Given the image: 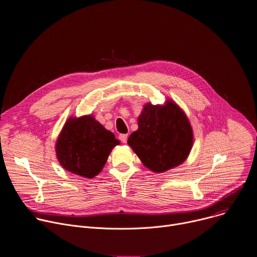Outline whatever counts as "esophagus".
<instances>
[{
    "label": "esophagus",
    "mask_w": 257,
    "mask_h": 257,
    "mask_svg": "<svg viewBox=\"0 0 257 257\" xmlns=\"http://www.w3.org/2000/svg\"><path fill=\"white\" fill-rule=\"evenodd\" d=\"M118 139L123 144H126L127 143V139H128V134H119Z\"/></svg>",
    "instance_id": "34e87169"
}]
</instances>
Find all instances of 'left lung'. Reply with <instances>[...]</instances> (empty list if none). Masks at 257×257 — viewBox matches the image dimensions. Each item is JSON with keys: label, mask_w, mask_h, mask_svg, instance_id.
<instances>
[{"label": "left lung", "mask_w": 257, "mask_h": 257, "mask_svg": "<svg viewBox=\"0 0 257 257\" xmlns=\"http://www.w3.org/2000/svg\"><path fill=\"white\" fill-rule=\"evenodd\" d=\"M128 145L146 167L164 173L182 164L193 145V132L185 112L174 101L165 105L147 103L138 119Z\"/></svg>", "instance_id": "8db88e82"}]
</instances>
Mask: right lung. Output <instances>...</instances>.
<instances>
[{"label":"right lung","instance_id":"obj_1","mask_svg":"<svg viewBox=\"0 0 257 257\" xmlns=\"http://www.w3.org/2000/svg\"><path fill=\"white\" fill-rule=\"evenodd\" d=\"M118 144L114 134L92 114L69 117L56 144L57 158L68 172L92 179L101 172Z\"/></svg>","mask_w":257,"mask_h":257}]
</instances>
